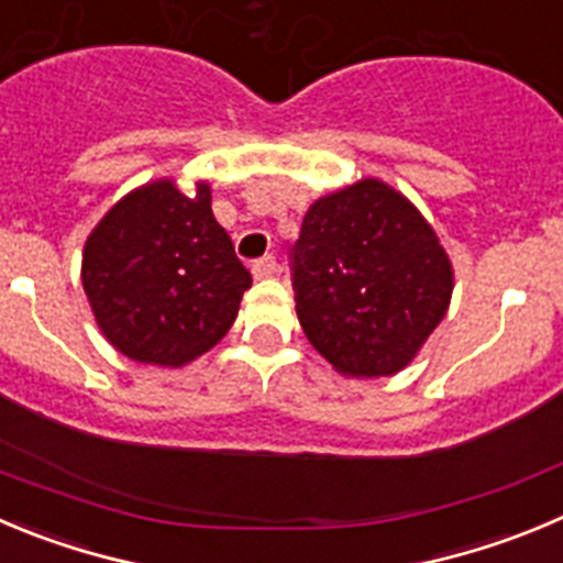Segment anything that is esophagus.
Segmentation results:
<instances>
[{
	"label": "esophagus",
	"instance_id": "esophagus-1",
	"mask_svg": "<svg viewBox=\"0 0 563 563\" xmlns=\"http://www.w3.org/2000/svg\"><path fill=\"white\" fill-rule=\"evenodd\" d=\"M277 269H280V266H277L275 255H266V257H261V261H255V264H252V275H255V280H266V277H275Z\"/></svg>",
	"mask_w": 563,
	"mask_h": 563
}]
</instances>
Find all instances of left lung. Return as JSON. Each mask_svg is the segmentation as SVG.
Masks as SVG:
<instances>
[{
	"label": "left lung",
	"instance_id": "obj_1",
	"mask_svg": "<svg viewBox=\"0 0 563 563\" xmlns=\"http://www.w3.org/2000/svg\"><path fill=\"white\" fill-rule=\"evenodd\" d=\"M433 224L377 177L313 199L294 244L297 319L339 375L406 369L453 299Z\"/></svg>",
	"mask_w": 563,
	"mask_h": 563
}]
</instances>
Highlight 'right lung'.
I'll return each mask as SVG.
<instances>
[{
    "label": "right lung",
    "mask_w": 563,
    "mask_h": 563,
    "mask_svg": "<svg viewBox=\"0 0 563 563\" xmlns=\"http://www.w3.org/2000/svg\"><path fill=\"white\" fill-rule=\"evenodd\" d=\"M82 291L104 339L135 364L180 369L228 335L250 272L213 219L210 186L172 177L124 194L88 233Z\"/></svg>",
    "instance_id": "1"
}]
</instances>
